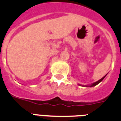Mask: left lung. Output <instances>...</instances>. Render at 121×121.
Masks as SVG:
<instances>
[{
	"mask_svg": "<svg viewBox=\"0 0 121 121\" xmlns=\"http://www.w3.org/2000/svg\"><path fill=\"white\" fill-rule=\"evenodd\" d=\"M106 75H107V74H106ZM106 75H105V76H104L103 78H102V79H100V80H99V81H97V82H95V83H93V84H91V85H90V86H89L90 87H91V86H96V85H98V84H99V83H100V82H101V81H102V80L104 79V78H105V76H106Z\"/></svg>",
	"mask_w": 121,
	"mask_h": 121,
	"instance_id": "1",
	"label": "left lung"
}]
</instances>
